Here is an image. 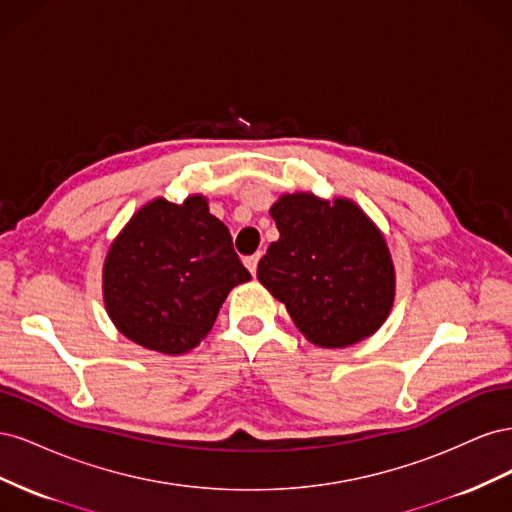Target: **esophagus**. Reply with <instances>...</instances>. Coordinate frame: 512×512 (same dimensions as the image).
I'll return each mask as SVG.
<instances>
[{"label": "esophagus", "mask_w": 512, "mask_h": 512, "mask_svg": "<svg viewBox=\"0 0 512 512\" xmlns=\"http://www.w3.org/2000/svg\"><path fill=\"white\" fill-rule=\"evenodd\" d=\"M258 260H260V254H254V256H245V258H243V265L247 267V271H250L252 275H256Z\"/></svg>", "instance_id": "obj_1"}]
</instances>
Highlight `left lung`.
I'll return each mask as SVG.
<instances>
[{
	"label": "left lung",
	"instance_id": "1",
	"mask_svg": "<svg viewBox=\"0 0 512 512\" xmlns=\"http://www.w3.org/2000/svg\"><path fill=\"white\" fill-rule=\"evenodd\" d=\"M280 239L258 262V282L322 348L374 335L395 301V267L378 226L348 198L284 194L271 207Z\"/></svg>",
	"mask_w": 512,
	"mask_h": 512
}]
</instances>
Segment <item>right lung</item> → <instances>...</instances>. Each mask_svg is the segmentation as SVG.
I'll return each mask as SVG.
<instances>
[{
    "mask_svg": "<svg viewBox=\"0 0 512 512\" xmlns=\"http://www.w3.org/2000/svg\"><path fill=\"white\" fill-rule=\"evenodd\" d=\"M247 280L228 228L194 194L181 205L156 198L132 215L108 247L102 292L121 335L183 354L203 342L228 292Z\"/></svg>",
    "mask_w": 512,
    "mask_h": 512,
    "instance_id": "right-lung-1",
    "label": "right lung"
}]
</instances>
